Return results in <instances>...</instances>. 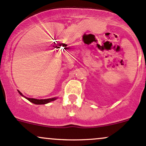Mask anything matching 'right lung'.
<instances>
[{
    "mask_svg": "<svg viewBox=\"0 0 146 146\" xmlns=\"http://www.w3.org/2000/svg\"><path fill=\"white\" fill-rule=\"evenodd\" d=\"M19 93L20 94V95L23 96V97L25 98L26 99H27L28 101H30L31 103L36 105H43V104H47L48 103H50L51 101H55L56 99H57V97H54V98H50V99H33V98H27L26 96H25L20 91L18 90Z\"/></svg>",
    "mask_w": 146,
    "mask_h": 146,
    "instance_id": "right-lung-1",
    "label": "right lung"
}]
</instances>
